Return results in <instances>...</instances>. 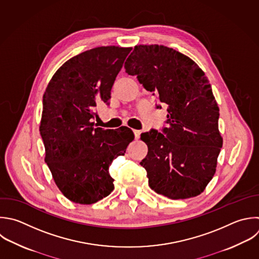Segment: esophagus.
Returning a JSON list of instances; mask_svg holds the SVG:
<instances>
[{
	"label": "esophagus",
	"mask_w": 259,
	"mask_h": 259,
	"mask_svg": "<svg viewBox=\"0 0 259 259\" xmlns=\"http://www.w3.org/2000/svg\"><path fill=\"white\" fill-rule=\"evenodd\" d=\"M134 135H135V139L138 140L140 138V135H141V131H138V130H134Z\"/></svg>",
	"instance_id": "esophagus-1"
}]
</instances>
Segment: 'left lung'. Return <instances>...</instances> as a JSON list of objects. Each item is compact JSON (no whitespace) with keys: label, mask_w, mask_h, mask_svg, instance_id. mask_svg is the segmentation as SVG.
Returning <instances> with one entry per match:
<instances>
[{"label":"left lung","mask_w":259,"mask_h":259,"mask_svg":"<svg viewBox=\"0 0 259 259\" xmlns=\"http://www.w3.org/2000/svg\"><path fill=\"white\" fill-rule=\"evenodd\" d=\"M124 68L167 105L163 134L151 130L141 135L148 146L141 165L150 187L171 199L200 194L215 172L223 145L207 78L191 59L158 45L136 46Z\"/></svg>","instance_id":"8db88e82"}]
</instances>
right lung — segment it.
Segmentation results:
<instances>
[{
    "label": "right lung",
    "instance_id": "right-lung-1",
    "mask_svg": "<svg viewBox=\"0 0 259 259\" xmlns=\"http://www.w3.org/2000/svg\"><path fill=\"white\" fill-rule=\"evenodd\" d=\"M132 48L100 47L67 61L44 94L39 132L46 163L62 193L92 204L110 194L109 166L134 140L131 128L94 127L98 102L108 103L115 78Z\"/></svg>",
    "mask_w": 259,
    "mask_h": 259
}]
</instances>
